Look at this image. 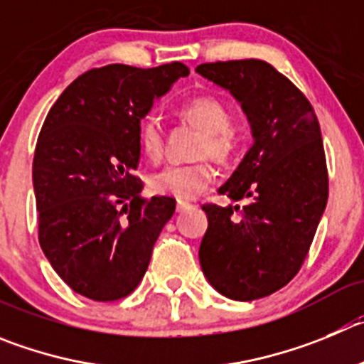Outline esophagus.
Returning a JSON list of instances; mask_svg holds the SVG:
<instances>
[{
  "instance_id": "34e87169",
  "label": "esophagus",
  "mask_w": 364,
  "mask_h": 364,
  "mask_svg": "<svg viewBox=\"0 0 364 364\" xmlns=\"http://www.w3.org/2000/svg\"><path fill=\"white\" fill-rule=\"evenodd\" d=\"M190 206V203H186V201H178V205H176V210H178V212H183V210H186Z\"/></svg>"
}]
</instances>
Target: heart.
I'll list each match as a JSON object with an SVG mask.
<instances>
[{
	"mask_svg": "<svg viewBox=\"0 0 364 364\" xmlns=\"http://www.w3.org/2000/svg\"><path fill=\"white\" fill-rule=\"evenodd\" d=\"M179 120L201 131V138L193 149L192 163L168 165L152 176L151 188L156 193L174 196L178 199L198 198L215 178V168L206 158L219 165H232L242 151V132L233 124L228 105L213 95H201L185 102L178 109ZM140 149L149 159L158 161L165 151V132L158 117L149 114L138 127Z\"/></svg>",
	"mask_w": 364,
	"mask_h": 364,
	"instance_id": "heart-1",
	"label": "heart"
}]
</instances>
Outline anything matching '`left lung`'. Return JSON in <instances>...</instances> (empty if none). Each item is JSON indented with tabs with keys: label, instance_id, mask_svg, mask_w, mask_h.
Instances as JSON below:
<instances>
[{
	"label": "left lung",
	"instance_id": "1",
	"mask_svg": "<svg viewBox=\"0 0 364 364\" xmlns=\"http://www.w3.org/2000/svg\"><path fill=\"white\" fill-rule=\"evenodd\" d=\"M196 71L232 91L255 136L253 147L219 188L246 205H203L208 230L199 262L220 294L259 300L296 277L327 206L320 122L307 97L266 60H219Z\"/></svg>",
	"mask_w": 364,
	"mask_h": 364
}]
</instances>
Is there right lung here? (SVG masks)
<instances>
[{"label": "right lung", "instance_id": "1", "mask_svg": "<svg viewBox=\"0 0 364 364\" xmlns=\"http://www.w3.org/2000/svg\"><path fill=\"white\" fill-rule=\"evenodd\" d=\"M188 68L109 64L63 91L46 114L33 156L37 237L70 289L114 301L138 287L176 199L140 198L138 127Z\"/></svg>", "mask_w": 364, "mask_h": 364}]
</instances>
